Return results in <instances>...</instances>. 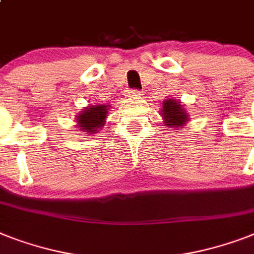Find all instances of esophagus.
<instances>
[{
    "mask_svg": "<svg viewBox=\"0 0 254 254\" xmlns=\"http://www.w3.org/2000/svg\"><path fill=\"white\" fill-rule=\"evenodd\" d=\"M141 92L137 91V90H130V91L127 92V96L131 99H138V98H141Z\"/></svg>",
    "mask_w": 254,
    "mask_h": 254,
    "instance_id": "34e87169",
    "label": "esophagus"
}]
</instances>
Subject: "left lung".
Returning <instances> with one entry per match:
<instances>
[{
    "mask_svg": "<svg viewBox=\"0 0 254 254\" xmlns=\"http://www.w3.org/2000/svg\"><path fill=\"white\" fill-rule=\"evenodd\" d=\"M160 113H162L160 116L163 117L164 127H172L175 130L184 129V127L189 121V113L187 112L185 107L181 104L180 100L174 98L166 99L162 103Z\"/></svg>",
    "mask_w": 254,
    "mask_h": 254,
    "instance_id": "8db88e82",
    "label": "left lung"
}]
</instances>
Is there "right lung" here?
Returning <instances> with one entry per match:
<instances>
[{
	"label": "right lung",
	"instance_id": "obj_1",
	"mask_svg": "<svg viewBox=\"0 0 254 254\" xmlns=\"http://www.w3.org/2000/svg\"><path fill=\"white\" fill-rule=\"evenodd\" d=\"M108 104H94L84 107L77 116L75 123L79 131H86V134L98 133L106 125L108 116Z\"/></svg>",
	"mask_w": 254,
	"mask_h": 254
}]
</instances>
